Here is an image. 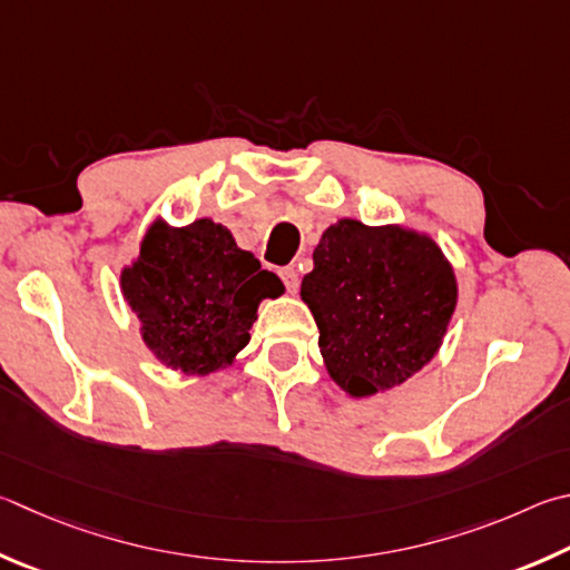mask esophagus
Returning <instances> with one entry per match:
<instances>
[{
    "instance_id": "obj_1",
    "label": "esophagus",
    "mask_w": 570,
    "mask_h": 570,
    "mask_svg": "<svg viewBox=\"0 0 570 570\" xmlns=\"http://www.w3.org/2000/svg\"><path fill=\"white\" fill-rule=\"evenodd\" d=\"M278 276H282V282H284L288 294H296L298 292V284H302V278H298V272H296L294 266L282 268V272H278Z\"/></svg>"
}]
</instances>
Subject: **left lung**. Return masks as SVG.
Segmentation results:
<instances>
[{"label":"left lung","instance_id":"left-lung-1","mask_svg":"<svg viewBox=\"0 0 570 570\" xmlns=\"http://www.w3.org/2000/svg\"><path fill=\"white\" fill-rule=\"evenodd\" d=\"M302 298L328 376L364 399L403 384L436 356L459 286L431 236L341 219L321 234Z\"/></svg>","mask_w":570,"mask_h":570}]
</instances>
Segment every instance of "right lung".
Masks as SVG:
<instances>
[{
  "label": "right lung",
  "instance_id": "obj_1",
  "mask_svg": "<svg viewBox=\"0 0 570 570\" xmlns=\"http://www.w3.org/2000/svg\"><path fill=\"white\" fill-rule=\"evenodd\" d=\"M121 294L164 366L209 376L234 364L252 338L258 302L282 296L284 284L222 224L196 219L174 229L154 222L139 256L121 268Z\"/></svg>",
  "mask_w": 570,
  "mask_h": 570
}]
</instances>
